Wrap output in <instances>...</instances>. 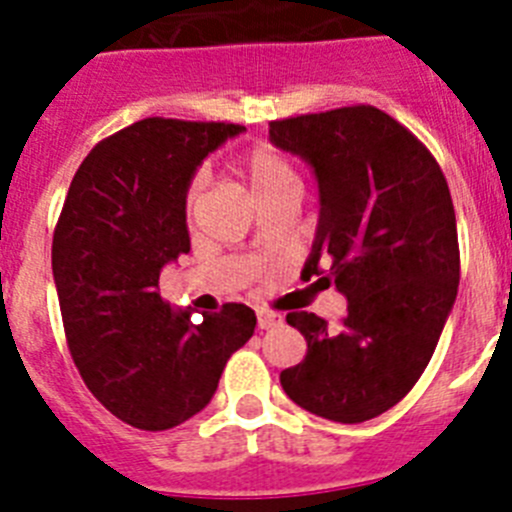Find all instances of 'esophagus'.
<instances>
[{
    "mask_svg": "<svg viewBox=\"0 0 512 512\" xmlns=\"http://www.w3.org/2000/svg\"><path fill=\"white\" fill-rule=\"evenodd\" d=\"M256 320H259L261 330H269V328H277V325L282 323V315H277V312H269V310H259L256 312Z\"/></svg>",
    "mask_w": 512,
    "mask_h": 512,
    "instance_id": "obj_1",
    "label": "esophagus"
}]
</instances>
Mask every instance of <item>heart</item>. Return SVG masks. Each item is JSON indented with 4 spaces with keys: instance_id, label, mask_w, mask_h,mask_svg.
<instances>
[{
    "instance_id": "1",
    "label": "heart",
    "mask_w": 512,
    "mask_h": 512,
    "mask_svg": "<svg viewBox=\"0 0 512 512\" xmlns=\"http://www.w3.org/2000/svg\"><path fill=\"white\" fill-rule=\"evenodd\" d=\"M233 174L241 179L253 194V200L264 202L279 200V197H300L302 192V174L289 153L274 143H256L246 148L230 161ZM200 205V182L189 184L184 194V215L192 220Z\"/></svg>"
}]
</instances>
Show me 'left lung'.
Returning a JSON list of instances; mask_svg holds the SVG:
<instances>
[{
  "label": "left lung",
  "instance_id": "8db88e82",
  "mask_svg": "<svg viewBox=\"0 0 512 512\" xmlns=\"http://www.w3.org/2000/svg\"><path fill=\"white\" fill-rule=\"evenodd\" d=\"M269 138L318 176V238L302 279L325 274L348 300L336 328L289 312L307 354L279 382L312 415L364 423L413 390L454 307L461 261L449 184L433 153L372 104L274 120Z\"/></svg>",
  "mask_w": 512,
  "mask_h": 512
}]
</instances>
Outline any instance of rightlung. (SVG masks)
I'll return each instance as SVG.
<instances>
[{
  "label": "right lung",
  "instance_id": "right-lung-1",
  "mask_svg": "<svg viewBox=\"0 0 512 512\" xmlns=\"http://www.w3.org/2000/svg\"><path fill=\"white\" fill-rule=\"evenodd\" d=\"M243 125L146 117L107 135L71 179L53 230V279L71 359L122 423L166 431L212 400L230 356L253 336L241 302L171 310L158 292L189 253L184 194L194 169Z\"/></svg>",
  "mask_w": 512,
  "mask_h": 512
}]
</instances>
